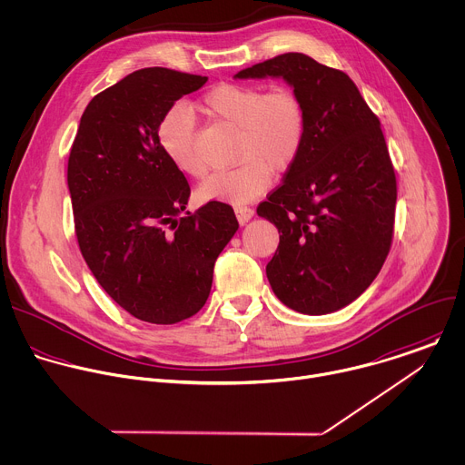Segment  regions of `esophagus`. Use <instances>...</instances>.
<instances>
[{"instance_id": "obj_1", "label": "esophagus", "mask_w": 465, "mask_h": 465, "mask_svg": "<svg viewBox=\"0 0 465 465\" xmlns=\"http://www.w3.org/2000/svg\"><path fill=\"white\" fill-rule=\"evenodd\" d=\"M234 213H236V218H238V222L243 225V223H247L252 216H254V211L251 209V207H247V205H236L234 207Z\"/></svg>"}]
</instances>
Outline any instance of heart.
<instances>
[{
    "label": "heart",
    "mask_w": 465,
    "mask_h": 465,
    "mask_svg": "<svg viewBox=\"0 0 465 465\" xmlns=\"http://www.w3.org/2000/svg\"><path fill=\"white\" fill-rule=\"evenodd\" d=\"M213 118L238 127L240 165L211 174L198 189L205 202L247 203L267 193L274 173L291 169L303 147L307 120L298 94L287 87L265 91L260 85L220 84L202 96ZM169 162L183 174L202 178L205 163L196 149V118L183 105H173L156 129Z\"/></svg>",
    "instance_id": "heart-1"
}]
</instances>
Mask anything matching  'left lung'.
<instances>
[{"label": "left lung", "instance_id": "8db88e82", "mask_svg": "<svg viewBox=\"0 0 465 465\" xmlns=\"http://www.w3.org/2000/svg\"><path fill=\"white\" fill-rule=\"evenodd\" d=\"M265 76L294 87L307 120L296 163L256 209L282 232L267 278L287 307L327 314L356 300L389 254L394 167L378 116L345 73L287 53L236 74Z\"/></svg>", "mask_w": 465, "mask_h": 465}]
</instances>
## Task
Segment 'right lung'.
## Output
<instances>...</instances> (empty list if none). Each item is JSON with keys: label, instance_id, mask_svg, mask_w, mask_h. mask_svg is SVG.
I'll use <instances>...</instances> for the list:
<instances>
[{"label": "right lung", "instance_id": "obj_1", "mask_svg": "<svg viewBox=\"0 0 465 465\" xmlns=\"http://www.w3.org/2000/svg\"><path fill=\"white\" fill-rule=\"evenodd\" d=\"M207 76L149 67L87 105L67 167L82 256L105 292L149 323H178L207 302L218 254L238 231L231 205H185L189 182L165 156L156 129Z\"/></svg>", "mask_w": 465, "mask_h": 465}]
</instances>
